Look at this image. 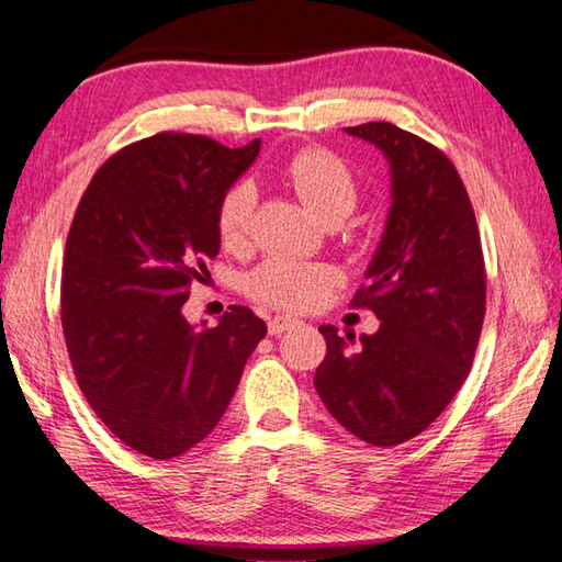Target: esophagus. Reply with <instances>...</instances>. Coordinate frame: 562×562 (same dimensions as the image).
Returning a JSON list of instances; mask_svg holds the SVG:
<instances>
[{"instance_id": "1", "label": "esophagus", "mask_w": 562, "mask_h": 562, "mask_svg": "<svg viewBox=\"0 0 562 562\" xmlns=\"http://www.w3.org/2000/svg\"><path fill=\"white\" fill-rule=\"evenodd\" d=\"M296 324H300V318L288 316V314H278V316L268 318V331H270L272 336H280V334H284V331H290V328H294Z\"/></svg>"}]
</instances>
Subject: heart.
<instances>
[{
	"label": "heart",
	"instance_id": "b5f03b06",
	"mask_svg": "<svg viewBox=\"0 0 562 562\" xmlns=\"http://www.w3.org/2000/svg\"><path fill=\"white\" fill-rule=\"evenodd\" d=\"M284 180L304 206L322 222H344L358 204L356 178L336 156L326 150H300L284 165ZM256 192L240 182L224 194L216 212L218 240L231 250L248 244ZM338 282V272L322 262L270 260L246 282V292L274 310L304 312L322 304Z\"/></svg>",
	"mask_w": 562,
	"mask_h": 562
}]
</instances>
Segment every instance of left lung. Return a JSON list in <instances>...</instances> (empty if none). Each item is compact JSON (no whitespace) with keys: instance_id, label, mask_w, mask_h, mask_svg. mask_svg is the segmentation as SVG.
<instances>
[{"instance_id":"obj_1","label":"left lung","mask_w":562,"mask_h":562,"mask_svg":"<svg viewBox=\"0 0 562 562\" xmlns=\"http://www.w3.org/2000/svg\"><path fill=\"white\" fill-rule=\"evenodd\" d=\"M346 134L384 153L392 206L353 306L378 334L318 326L326 358L314 387L328 414L360 441L390 448L431 426L465 382L485 318V260L465 184L431 143L387 121Z\"/></svg>"}]
</instances>
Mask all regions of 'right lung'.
Here are the masks:
<instances>
[{"label": "right lung", "instance_id": "add662e5", "mask_svg": "<svg viewBox=\"0 0 562 562\" xmlns=\"http://www.w3.org/2000/svg\"><path fill=\"white\" fill-rule=\"evenodd\" d=\"M260 150L156 134L114 153L87 187L63 258V334L94 414L136 453L168 460L212 434L268 334L248 306L214 328L182 316L218 252L216 212Z\"/></svg>", "mask_w": 562, "mask_h": 562}]
</instances>
